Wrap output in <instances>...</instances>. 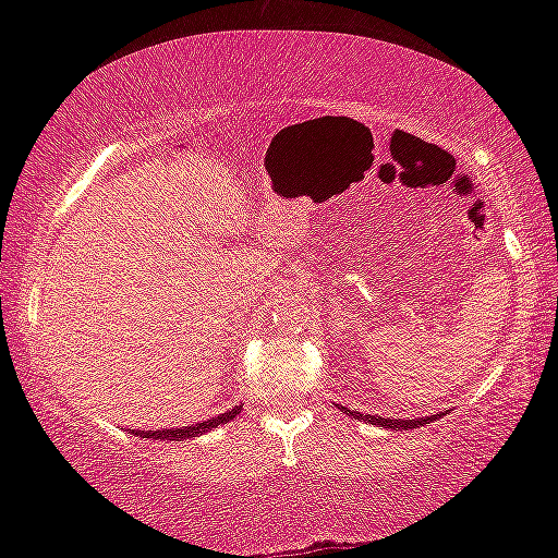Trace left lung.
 I'll list each match as a JSON object with an SVG mask.
<instances>
[{
    "label": "left lung",
    "instance_id": "left-lung-1",
    "mask_svg": "<svg viewBox=\"0 0 558 558\" xmlns=\"http://www.w3.org/2000/svg\"><path fill=\"white\" fill-rule=\"evenodd\" d=\"M344 413L354 415V418H359V421L372 423V426L391 428V430H409V428H418V426H426V423H430V421H436V415H423V418L403 421V418H379V415H364V413H359V411H347V409H344Z\"/></svg>",
    "mask_w": 558,
    "mask_h": 558
}]
</instances>
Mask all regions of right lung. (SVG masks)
<instances>
[{
  "label": "right lung",
  "instance_id": "add662e5",
  "mask_svg": "<svg viewBox=\"0 0 558 558\" xmlns=\"http://www.w3.org/2000/svg\"><path fill=\"white\" fill-rule=\"evenodd\" d=\"M239 413H241V405H233L231 411H226L221 415H214V418L204 421V423H189V426H182V428H165V430H137L135 436H140V438H155V440L196 438V436H202V433H209L211 428L223 426V423L233 421Z\"/></svg>",
  "mask_w": 558,
  "mask_h": 558
}]
</instances>
